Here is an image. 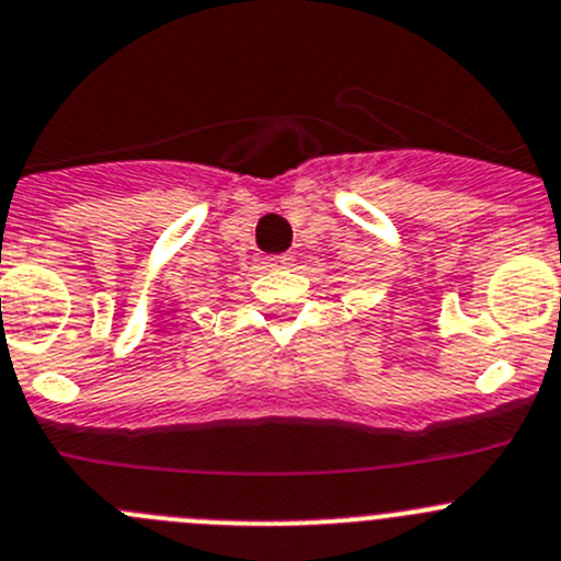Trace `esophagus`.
Returning a JSON list of instances; mask_svg holds the SVG:
<instances>
[{
	"label": "esophagus",
	"instance_id": "obj_1",
	"mask_svg": "<svg viewBox=\"0 0 561 561\" xmlns=\"http://www.w3.org/2000/svg\"><path fill=\"white\" fill-rule=\"evenodd\" d=\"M265 265H268V268H290L293 254H271L265 256Z\"/></svg>",
	"mask_w": 561,
	"mask_h": 561
}]
</instances>
